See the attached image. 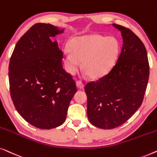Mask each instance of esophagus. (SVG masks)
<instances>
[{
  "label": "esophagus",
  "instance_id": "34e87169",
  "mask_svg": "<svg viewBox=\"0 0 157 157\" xmlns=\"http://www.w3.org/2000/svg\"><path fill=\"white\" fill-rule=\"evenodd\" d=\"M76 85L77 87L79 88V89H82V88L85 87V85H84V83L82 81H77Z\"/></svg>",
  "mask_w": 157,
  "mask_h": 157
}]
</instances>
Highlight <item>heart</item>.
I'll use <instances>...</instances> for the list:
<instances>
[{"label": "heart", "instance_id": "1", "mask_svg": "<svg viewBox=\"0 0 157 157\" xmlns=\"http://www.w3.org/2000/svg\"><path fill=\"white\" fill-rule=\"evenodd\" d=\"M69 52L63 56L68 73L75 75L82 67L92 79H99L111 70L117 61L120 50L118 39L98 34L77 36L68 43Z\"/></svg>", "mask_w": 157, "mask_h": 157}]
</instances>
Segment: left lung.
<instances>
[{"label":"left lung","instance_id":"left-lung-1","mask_svg":"<svg viewBox=\"0 0 157 157\" xmlns=\"http://www.w3.org/2000/svg\"><path fill=\"white\" fill-rule=\"evenodd\" d=\"M122 33L123 45L113 68L85 87L87 117L104 129L117 127L142 105L149 75L147 50L142 40L128 28L112 24Z\"/></svg>","mask_w":157,"mask_h":157}]
</instances>
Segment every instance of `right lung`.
<instances>
[{
    "mask_svg": "<svg viewBox=\"0 0 157 157\" xmlns=\"http://www.w3.org/2000/svg\"><path fill=\"white\" fill-rule=\"evenodd\" d=\"M65 28L36 23L21 37L9 63L10 92L15 109L26 122L50 129L65 121L77 92L72 76L63 67L57 40Z\"/></svg>",
    "mask_w": 157,
    "mask_h": 157,
    "instance_id": "1",
    "label": "right lung"
}]
</instances>
